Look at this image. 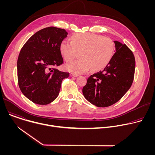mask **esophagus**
<instances>
[{
  "label": "esophagus",
  "instance_id": "esophagus-1",
  "mask_svg": "<svg viewBox=\"0 0 155 155\" xmlns=\"http://www.w3.org/2000/svg\"><path fill=\"white\" fill-rule=\"evenodd\" d=\"M71 77H78V75H76V74H71Z\"/></svg>",
  "mask_w": 155,
  "mask_h": 155
}]
</instances>
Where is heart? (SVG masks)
<instances>
[{"mask_svg":"<svg viewBox=\"0 0 155 155\" xmlns=\"http://www.w3.org/2000/svg\"><path fill=\"white\" fill-rule=\"evenodd\" d=\"M71 39L61 41L60 51L68 62L80 53V59L65 65L66 70L73 74H83L91 69L94 71L102 70L114 56L115 44L110 38L86 32L75 34Z\"/></svg>","mask_w":155,"mask_h":155,"instance_id":"b5f03b06","label":"heart"}]
</instances>
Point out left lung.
<instances>
[{
	"label": "left lung",
	"instance_id": "1",
	"mask_svg": "<svg viewBox=\"0 0 155 155\" xmlns=\"http://www.w3.org/2000/svg\"><path fill=\"white\" fill-rule=\"evenodd\" d=\"M115 53L103 71L91 75L82 92L85 99L98 107L118 102L129 90L134 80L135 58L125 45L114 40Z\"/></svg>",
	"mask_w": 155,
	"mask_h": 155
}]
</instances>
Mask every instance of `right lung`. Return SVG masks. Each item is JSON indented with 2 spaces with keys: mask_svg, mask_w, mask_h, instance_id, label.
I'll return each mask as SVG.
<instances>
[{
  "mask_svg": "<svg viewBox=\"0 0 155 155\" xmlns=\"http://www.w3.org/2000/svg\"><path fill=\"white\" fill-rule=\"evenodd\" d=\"M68 34L63 29L44 28L31 36L21 50L17 61L18 84L35 104L52 102L59 95L62 80L69 76L68 72L53 69L64 62L60 45Z\"/></svg>",
  "mask_w": 155,
  "mask_h": 155,
  "instance_id": "add662e5",
  "label": "right lung"
}]
</instances>
